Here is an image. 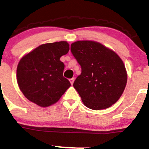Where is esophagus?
Instances as JSON below:
<instances>
[{
  "instance_id": "esophagus-1",
  "label": "esophagus",
  "mask_w": 149,
  "mask_h": 149,
  "mask_svg": "<svg viewBox=\"0 0 149 149\" xmlns=\"http://www.w3.org/2000/svg\"><path fill=\"white\" fill-rule=\"evenodd\" d=\"M74 80H75L74 78H72V79H70V84H71V85H73V82H74Z\"/></svg>"
}]
</instances>
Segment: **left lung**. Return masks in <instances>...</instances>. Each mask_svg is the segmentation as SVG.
Instances as JSON below:
<instances>
[{
	"instance_id": "obj_1",
	"label": "left lung",
	"mask_w": 149,
	"mask_h": 149,
	"mask_svg": "<svg viewBox=\"0 0 149 149\" xmlns=\"http://www.w3.org/2000/svg\"><path fill=\"white\" fill-rule=\"evenodd\" d=\"M70 50L81 68L73 87L85 106L97 111L111 107L122 96L127 84V75L122 59L93 41H76Z\"/></svg>"
}]
</instances>
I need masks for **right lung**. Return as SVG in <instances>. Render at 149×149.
<instances>
[{"instance_id":"right-lung-1","label":"right lung","mask_w":149,"mask_h":149,"mask_svg":"<svg viewBox=\"0 0 149 149\" xmlns=\"http://www.w3.org/2000/svg\"><path fill=\"white\" fill-rule=\"evenodd\" d=\"M68 51L66 41L48 43L20 60L17 83L27 99L41 107H48L60 100L70 86V81L63 77L65 65L60 60Z\"/></svg>"}]
</instances>
